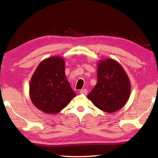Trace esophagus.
Wrapping results in <instances>:
<instances>
[{"instance_id":"obj_1","label":"esophagus","mask_w":158,"mask_h":158,"mask_svg":"<svg viewBox=\"0 0 158 158\" xmlns=\"http://www.w3.org/2000/svg\"><path fill=\"white\" fill-rule=\"evenodd\" d=\"M80 94H83V95H86L87 93H88V90L86 89H81V90L79 91Z\"/></svg>"}]
</instances>
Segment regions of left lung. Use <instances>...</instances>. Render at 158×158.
Segmentation results:
<instances>
[{
  "instance_id": "left-lung-1",
  "label": "left lung",
  "mask_w": 158,
  "mask_h": 158,
  "mask_svg": "<svg viewBox=\"0 0 158 158\" xmlns=\"http://www.w3.org/2000/svg\"><path fill=\"white\" fill-rule=\"evenodd\" d=\"M98 82L88 98L102 111L112 113L123 106L130 94V83L123 68L112 59L101 60Z\"/></svg>"
}]
</instances>
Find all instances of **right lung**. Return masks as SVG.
I'll list each match as a JSON object with an SVG mask.
<instances>
[{
	"label": "right lung",
	"mask_w": 158,
	"mask_h": 158,
	"mask_svg": "<svg viewBox=\"0 0 158 158\" xmlns=\"http://www.w3.org/2000/svg\"><path fill=\"white\" fill-rule=\"evenodd\" d=\"M74 96L66 79L63 58L52 57L40 63L30 84V97L37 108L44 113L57 114Z\"/></svg>",
	"instance_id": "right-lung-1"
}]
</instances>
